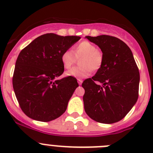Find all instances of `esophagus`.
Here are the masks:
<instances>
[{
  "label": "esophagus",
  "instance_id": "1",
  "mask_svg": "<svg viewBox=\"0 0 153 153\" xmlns=\"http://www.w3.org/2000/svg\"><path fill=\"white\" fill-rule=\"evenodd\" d=\"M82 82H83L82 80L78 79V84H79V85H81V84H82Z\"/></svg>",
  "mask_w": 153,
  "mask_h": 153
}]
</instances>
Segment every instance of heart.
<instances>
[{
  "label": "heart",
  "mask_w": 153,
  "mask_h": 153,
  "mask_svg": "<svg viewBox=\"0 0 153 153\" xmlns=\"http://www.w3.org/2000/svg\"><path fill=\"white\" fill-rule=\"evenodd\" d=\"M74 53H73V52ZM80 58V67H73L66 72V75L75 78H84L89 76L93 70H97L101 67L103 63V54L97 49L95 45L89 41H82L77 44L73 49L64 51L61 57L63 66L69 69L76 61V58Z\"/></svg>",
  "instance_id": "obj_1"
}]
</instances>
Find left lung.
<instances>
[{
	"instance_id": "left-lung-1",
	"label": "left lung",
	"mask_w": 153,
	"mask_h": 153,
	"mask_svg": "<svg viewBox=\"0 0 153 153\" xmlns=\"http://www.w3.org/2000/svg\"><path fill=\"white\" fill-rule=\"evenodd\" d=\"M85 38L101 49L103 63L96 74L82 84L85 89L84 110L97 122H118L131 110L138 98L140 74L132 52L115 37L103 35Z\"/></svg>"
}]
</instances>
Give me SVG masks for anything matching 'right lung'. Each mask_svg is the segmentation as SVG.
Listing matches in <instances>:
<instances>
[{
	"instance_id": "add662e5",
	"label": "right lung",
	"mask_w": 153,
	"mask_h": 153,
	"mask_svg": "<svg viewBox=\"0 0 153 153\" xmlns=\"http://www.w3.org/2000/svg\"><path fill=\"white\" fill-rule=\"evenodd\" d=\"M80 38L44 34L20 52L12 84L21 109L30 118L48 122L66 111L78 84L72 77L57 80L64 71L61 57Z\"/></svg>"
}]
</instances>
